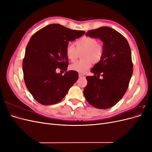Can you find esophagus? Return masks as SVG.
Instances as JSON below:
<instances>
[{
  "mask_svg": "<svg viewBox=\"0 0 152 152\" xmlns=\"http://www.w3.org/2000/svg\"><path fill=\"white\" fill-rule=\"evenodd\" d=\"M79 77H84V75L82 74V73H79Z\"/></svg>",
  "mask_w": 152,
  "mask_h": 152,
  "instance_id": "34e87169",
  "label": "esophagus"
}]
</instances>
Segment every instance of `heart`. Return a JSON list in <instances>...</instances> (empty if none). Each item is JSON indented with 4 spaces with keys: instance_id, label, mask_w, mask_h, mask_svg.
I'll return each instance as SVG.
<instances>
[{
    "instance_id": "b5f03b06",
    "label": "heart",
    "mask_w": 152,
    "mask_h": 152,
    "mask_svg": "<svg viewBox=\"0 0 152 152\" xmlns=\"http://www.w3.org/2000/svg\"><path fill=\"white\" fill-rule=\"evenodd\" d=\"M75 47L68 45L65 49L66 58L72 62H74L81 54L82 59L77 61L70 66L72 70L79 73H85L92 66L93 63H98L102 59L104 48L103 45L97 42V40L91 37L84 36L74 42Z\"/></svg>"
}]
</instances>
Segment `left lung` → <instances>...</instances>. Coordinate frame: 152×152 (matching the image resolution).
Instances as JSON below:
<instances>
[{
    "mask_svg": "<svg viewBox=\"0 0 152 152\" xmlns=\"http://www.w3.org/2000/svg\"><path fill=\"white\" fill-rule=\"evenodd\" d=\"M86 35L100 39L104 53L102 59L91 69L94 75L86 77L84 96L95 108H111L125 94L132 75L130 46L121 34L108 26L91 30ZM100 75L102 79H99Z\"/></svg>",
    "mask_w": 152,
    "mask_h": 152,
    "instance_id": "left-lung-1",
    "label": "left lung"
}]
</instances>
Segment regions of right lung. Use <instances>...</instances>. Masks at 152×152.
Segmentation results:
<instances>
[{
	"mask_svg": "<svg viewBox=\"0 0 152 152\" xmlns=\"http://www.w3.org/2000/svg\"><path fill=\"white\" fill-rule=\"evenodd\" d=\"M84 34V31L50 24L31 36L23 60V72L27 89L37 102L43 105L61 102L78 80L76 71H68L62 75L56 70H67L65 49L69 41Z\"/></svg>",
	"mask_w": 152,
	"mask_h": 152,
	"instance_id": "add662e5",
	"label": "right lung"
}]
</instances>
